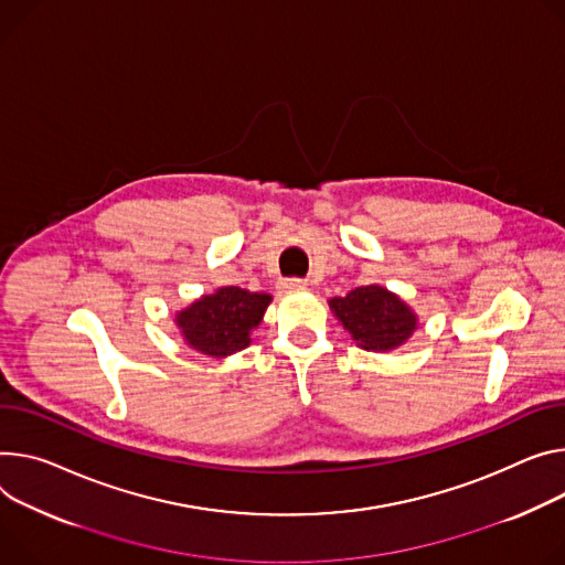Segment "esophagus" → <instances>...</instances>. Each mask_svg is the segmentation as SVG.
Masks as SVG:
<instances>
[{
    "label": "esophagus",
    "mask_w": 565,
    "mask_h": 565,
    "mask_svg": "<svg viewBox=\"0 0 565 565\" xmlns=\"http://www.w3.org/2000/svg\"><path fill=\"white\" fill-rule=\"evenodd\" d=\"M279 288L284 292H297V290L306 288V281L303 279H284V281H279Z\"/></svg>",
    "instance_id": "esophagus-1"
}]
</instances>
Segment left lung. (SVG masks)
<instances>
[{
    "label": "left lung",
    "mask_w": 565,
    "mask_h": 565,
    "mask_svg": "<svg viewBox=\"0 0 565 565\" xmlns=\"http://www.w3.org/2000/svg\"><path fill=\"white\" fill-rule=\"evenodd\" d=\"M329 309L355 347L376 353L398 349L419 327L413 306L379 284L353 288L344 297L329 299Z\"/></svg>",
    "instance_id": "obj_1"
}]
</instances>
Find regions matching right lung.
Returning a JSON list of instances; mask_svg holds the SVG:
<instances>
[{
  "label": "right lung",
  "instance_id": "obj_1",
  "mask_svg": "<svg viewBox=\"0 0 565 565\" xmlns=\"http://www.w3.org/2000/svg\"><path fill=\"white\" fill-rule=\"evenodd\" d=\"M270 301L268 292L221 286L180 309L175 327L189 349L210 358H227L249 347V335L262 324Z\"/></svg>",
  "mask_w": 565,
  "mask_h": 565
}]
</instances>
